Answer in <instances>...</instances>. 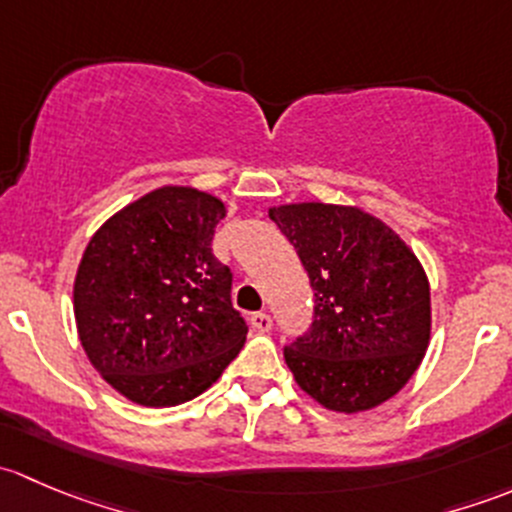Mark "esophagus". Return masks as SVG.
I'll use <instances>...</instances> for the list:
<instances>
[{"label":"esophagus","instance_id":"obj_1","mask_svg":"<svg viewBox=\"0 0 512 512\" xmlns=\"http://www.w3.org/2000/svg\"><path fill=\"white\" fill-rule=\"evenodd\" d=\"M250 324H252V329H257V332H270L272 317L267 312H255V314H250Z\"/></svg>","mask_w":512,"mask_h":512}]
</instances>
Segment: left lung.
Returning a JSON list of instances; mask_svg holds the SVG:
<instances>
[{
	"mask_svg": "<svg viewBox=\"0 0 512 512\" xmlns=\"http://www.w3.org/2000/svg\"><path fill=\"white\" fill-rule=\"evenodd\" d=\"M270 218L314 292L312 324L285 361L312 399L342 414L374 409L414 376L431 337V292L414 252L359 208L299 203Z\"/></svg>",
	"mask_w": 512,
	"mask_h": 512,
	"instance_id": "obj_1",
	"label": "left lung"
}]
</instances>
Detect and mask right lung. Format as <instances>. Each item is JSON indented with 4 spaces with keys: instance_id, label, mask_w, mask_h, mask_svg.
Listing matches in <instances>:
<instances>
[{
    "instance_id": "1",
    "label": "right lung",
    "mask_w": 512,
    "mask_h": 512,
    "mask_svg": "<svg viewBox=\"0 0 512 512\" xmlns=\"http://www.w3.org/2000/svg\"><path fill=\"white\" fill-rule=\"evenodd\" d=\"M225 205L158 188L91 237L74 285L79 339L98 374L141 406L203 394L245 344L232 272L213 255Z\"/></svg>"
}]
</instances>
